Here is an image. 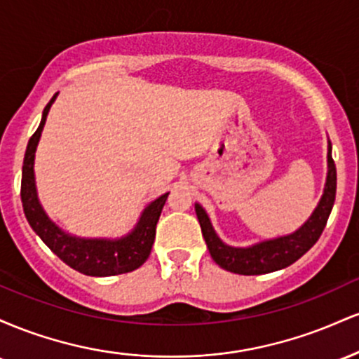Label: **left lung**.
Returning <instances> with one entry per match:
<instances>
[{
	"label": "left lung",
	"instance_id": "obj_1",
	"mask_svg": "<svg viewBox=\"0 0 359 359\" xmlns=\"http://www.w3.org/2000/svg\"><path fill=\"white\" fill-rule=\"evenodd\" d=\"M327 163L329 172L324 196L306 224L294 234L277 238V240L263 241L259 245L251 246V248H231V246L224 245L214 233L208 214L199 204H196V214L201 224V231H203L205 245H208L214 262L221 269L238 275H262L285 269V266L297 262L302 255H306L323 234L325 224H327L329 214H331L332 205H334L336 165L331 156V143H329Z\"/></svg>",
	"mask_w": 359,
	"mask_h": 359
}]
</instances>
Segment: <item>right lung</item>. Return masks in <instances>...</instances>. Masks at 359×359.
I'll list each match as a JSON object with an SVG mask.
<instances>
[{"label":"right lung","mask_w":359,"mask_h":359,"mask_svg":"<svg viewBox=\"0 0 359 359\" xmlns=\"http://www.w3.org/2000/svg\"><path fill=\"white\" fill-rule=\"evenodd\" d=\"M57 96V94H55ZM55 96L45 106L42 121L36 131L32 135L28 142L27 151L23 158V174H22V203L23 211L34 231L42 238L45 245L59 257L65 265L71 269L89 275V277H111V275H121L128 271L137 270L150 257L151 246L155 241L156 222L162 214L163 205L168 194L154 201L143 212L138 226L130 236L123 240H79L72 238L64 231H60L43 212L42 205L36 199L35 179H34V158L35 148L42 133L47 113L50 109Z\"/></svg>","instance_id":"add662e5"}]
</instances>
